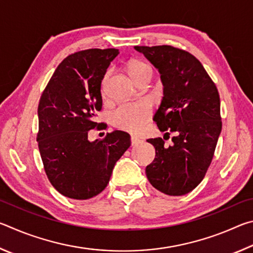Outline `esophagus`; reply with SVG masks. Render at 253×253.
I'll use <instances>...</instances> for the list:
<instances>
[{
	"mask_svg": "<svg viewBox=\"0 0 253 253\" xmlns=\"http://www.w3.org/2000/svg\"><path fill=\"white\" fill-rule=\"evenodd\" d=\"M130 142H131V146H137V145H139L140 143H142V140L138 138H135V137H131Z\"/></svg>",
	"mask_w": 253,
	"mask_h": 253,
	"instance_id": "1",
	"label": "esophagus"
}]
</instances>
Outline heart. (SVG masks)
Segmentation results:
<instances>
[{
	"label": "heart",
	"instance_id": "obj_1",
	"mask_svg": "<svg viewBox=\"0 0 253 253\" xmlns=\"http://www.w3.org/2000/svg\"><path fill=\"white\" fill-rule=\"evenodd\" d=\"M127 69L137 84H139L146 77H152V68L140 60H132L128 63ZM108 77L109 72H107L102 79V89L105 88ZM149 117H151V107L145 101L123 104L118 106L110 115L111 124L115 127L131 134H138Z\"/></svg>",
	"mask_w": 253,
	"mask_h": 253
}]
</instances>
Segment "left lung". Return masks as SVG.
<instances>
[{
    "label": "left lung",
    "mask_w": 253,
    "mask_h": 253,
    "mask_svg": "<svg viewBox=\"0 0 253 253\" xmlns=\"http://www.w3.org/2000/svg\"><path fill=\"white\" fill-rule=\"evenodd\" d=\"M135 49L160 71L164 97L153 121L169 138L173 134L170 146L161 137L147 139L156 155L146 176L166 195L187 194L202 182L214 156L222 129L219 91L202 63L187 51L172 45Z\"/></svg>",
    "instance_id": "1"
}]
</instances>
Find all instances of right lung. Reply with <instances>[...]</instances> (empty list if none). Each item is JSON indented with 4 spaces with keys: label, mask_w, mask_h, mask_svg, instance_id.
<instances>
[{
    "label": "right lung",
    "mask_w": 253,
    "mask_h": 253,
    "mask_svg": "<svg viewBox=\"0 0 253 253\" xmlns=\"http://www.w3.org/2000/svg\"><path fill=\"white\" fill-rule=\"evenodd\" d=\"M118 49H88L60 63L42 92L37 142L50 183L59 193L88 200L105 190L116 162L130 146V136L115 130L88 140L101 110V80Z\"/></svg>",
    "instance_id": "add662e5"
}]
</instances>
